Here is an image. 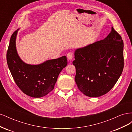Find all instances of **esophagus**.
I'll use <instances>...</instances> for the list:
<instances>
[{"label": "esophagus", "mask_w": 132, "mask_h": 132, "mask_svg": "<svg viewBox=\"0 0 132 132\" xmlns=\"http://www.w3.org/2000/svg\"><path fill=\"white\" fill-rule=\"evenodd\" d=\"M67 58L69 61H71L73 58V54L71 52H69L67 54Z\"/></svg>", "instance_id": "esophagus-1"}]
</instances>
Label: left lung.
Instances as JSON below:
<instances>
[{"instance_id": "left-lung-1", "label": "left lung", "mask_w": 132, "mask_h": 132, "mask_svg": "<svg viewBox=\"0 0 132 132\" xmlns=\"http://www.w3.org/2000/svg\"><path fill=\"white\" fill-rule=\"evenodd\" d=\"M75 80L89 97L107 94L117 82L124 67L123 41L113 27L103 39L75 52Z\"/></svg>"}]
</instances>
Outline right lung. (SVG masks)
Masks as SVG:
<instances>
[{
  "label": "right lung",
  "instance_id": "right-lung-1",
  "mask_svg": "<svg viewBox=\"0 0 132 132\" xmlns=\"http://www.w3.org/2000/svg\"><path fill=\"white\" fill-rule=\"evenodd\" d=\"M18 30L12 34L6 53L7 65L16 84L23 93L41 97L54 89L58 75L67 64L66 56L30 65L21 61L17 53L15 41Z\"/></svg>",
  "mask_w": 132,
  "mask_h": 132
}]
</instances>
